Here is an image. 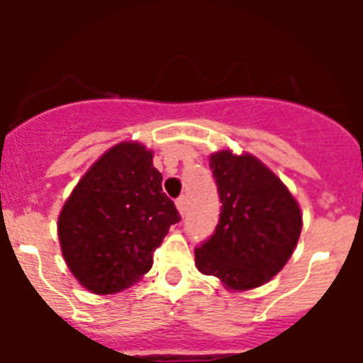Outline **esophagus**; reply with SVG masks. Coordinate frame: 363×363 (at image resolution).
<instances>
[{
    "mask_svg": "<svg viewBox=\"0 0 363 363\" xmlns=\"http://www.w3.org/2000/svg\"><path fill=\"white\" fill-rule=\"evenodd\" d=\"M176 207H178L179 214L184 216L185 211H187V198H185V196H179L178 200H176Z\"/></svg>",
    "mask_w": 363,
    "mask_h": 363,
    "instance_id": "obj_1",
    "label": "esophagus"
}]
</instances>
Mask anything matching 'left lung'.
<instances>
[{
  "label": "left lung",
  "mask_w": 363,
  "mask_h": 363,
  "mask_svg": "<svg viewBox=\"0 0 363 363\" xmlns=\"http://www.w3.org/2000/svg\"><path fill=\"white\" fill-rule=\"evenodd\" d=\"M220 196L213 236L194 249L198 271L236 291L255 289L281 271L301 230V214L287 187L262 162L230 150L211 154Z\"/></svg>",
  "instance_id": "8db88e82"
}]
</instances>
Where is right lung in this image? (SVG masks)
I'll return each mask as SVG.
<instances>
[{
  "mask_svg": "<svg viewBox=\"0 0 363 363\" xmlns=\"http://www.w3.org/2000/svg\"><path fill=\"white\" fill-rule=\"evenodd\" d=\"M179 220L152 152L125 142L105 152L74 187L57 220V236L79 284L112 294L150 271L152 252Z\"/></svg>",
  "mask_w": 363,
  "mask_h": 363,
  "instance_id": "right-lung-1",
  "label": "right lung"
}]
</instances>
